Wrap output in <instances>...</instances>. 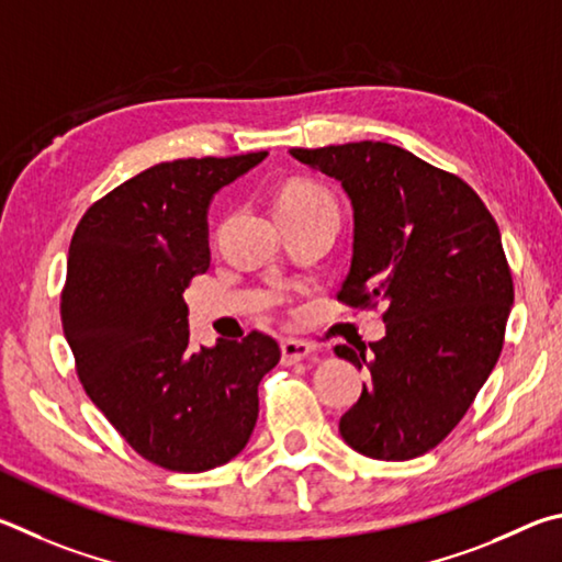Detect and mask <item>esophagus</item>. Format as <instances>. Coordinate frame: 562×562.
I'll return each instance as SVG.
<instances>
[{"mask_svg":"<svg viewBox=\"0 0 562 562\" xmlns=\"http://www.w3.org/2000/svg\"><path fill=\"white\" fill-rule=\"evenodd\" d=\"M313 352V346L306 340H281V362L283 366H296V362L306 360Z\"/></svg>","mask_w":562,"mask_h":562,"instance_id":"obj_1","label":"esophagus"}]
</instances>
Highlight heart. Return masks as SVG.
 Masks as SVG:
<instances>
[{"label": "heart", "instance_id": "obj_1", "mask_svg": "<svg viewBox=\"0 0 562 562\" xmlns=\"http://www.w3.org/2000/svg\"><path fill=\"white\" fill-rule=\"evenodd\" d=\"M328 190H323L318 182L311 180H293L289 182L283 190L276 196V204H286V202H316V200H328Z\"/></svg>", "mask_w": 562, "mask_h": 562}]
</instances>
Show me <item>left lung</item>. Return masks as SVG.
Returning <instances> with one entry per match:
<instances>
[{
	"label": "left lung",
	"instance_id": "1",
	"mask_svg": "<svg viewBox=\"0 0 562 562\" xmlns=\"http://www.w3.org/2000/svg\"><path fill=\"white\" fill-rule=\"evenodd\" d=\"M352 202V261L338 301L385 303L387 333L336 356L370 370L340 435L370 459L427 454L467 415L504 348L514 279L501 232L461 177L390 143L293 147Z\"/></svg>",
	"mask_w": 562,
	"mask_h": 562
}]
</instances>
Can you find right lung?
<instances>
[{"mask_svg":"<svg viewBox=\"0 0 562 562\" xmlns=\"http://www.w3.org/2000/svg\"><path fill=\"white\" fill-rule=\"evenodd\" d=\"M261 153L187 157L131 177L88 206L68 249L64 336L78 380L143 459L200 474L234 459L259 417L276 340L192 348L184 289L210 269L206 210Z\"/></svg>","mask_w":562,"mask_h":562,"instance_id":"right-lung-1","label":"right lung"}]
</instances>
